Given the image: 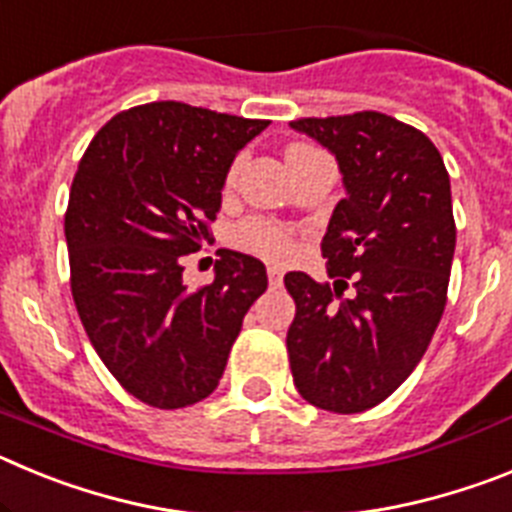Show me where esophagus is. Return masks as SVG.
<instances>
[{
    "label": "esophagus",
    "mask_w": 512,
    "mask_h": 512,
    "mask_svg": "<svg viewBox=\"0 0 512 512\" xmlns=\"http://www.w3.org/2000/svg\"><path fill=\"white\" fill-rule=\"evenodd\" d=\"M266 274H269V284H271V287H279V284H282L284 271L279 269L277 264H269V269H266Z\"/></svg>",
    "instance_id": "obj_1"
}]
</instances>
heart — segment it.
<instances>
[{
	"instance_id": "1",
	"label": "heart",
	"mask_w": 512,
	"mask_h": 512,
	"mask_svg": "<svg viewBox=\"0 0 512 512\" xmlns=\"http://www.w3.org/2000/svg\"><path fill=\"white\" fill-rule=\"evenodd\" d=\"M312 151L310 146H295L287 148V156H297V153ZM233 241L241 248L253 253H261V256H274V259H284L292 253V238H289L287 230L277 228L274 223H266V220H248V223L238 225L233 233Z\"/></svg>"
}]
</instances>
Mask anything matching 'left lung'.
Here are the masks:
<instances>
[{"instance_id": "8db88e82", "label": "left lung", "mask_w": 512, "mask_h": 512, "mask_svg": "<svg viewBox=\"0 0 512 512\" xmlns=\"http://www.w3.org/2000/svg\"><path fill=\"white\" fill-rule=\"evenodd\" d=\"M289 125L336 156L346 189L323 235L333 287L305 271L284 277L297 305L289 366L310 405L361 413L410 377L446 307L456 248L449 171L428 135L382 112Z\"/></svg>"}]
</instances>
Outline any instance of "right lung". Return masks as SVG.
Here are the masks:
<instances>
[{
    "label": "right lung",
    "mask_w": 512,
    "mask_h": 512,
    "mask_svg": "<svg viewBox=\"0 0 512 512\" xmlns=\"http://www.w3.org/2000/svg\"><path fill=\"white\" fill-rule=\"evenodd\" d=\"M266 120L182 102L112 117L76 169L66 210L71 295L112 377L151 408L217 387L266 266L220 248L215 279L189 292L182 256L210 238L233 158Z\"/></svg>",
    "instance_id": "obj_1"
}]
</instances>
